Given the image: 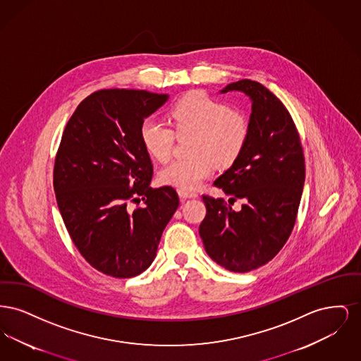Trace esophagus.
Wrapping results in <instances>:
<instances>
[{"mask_svg":"<svg viewBox=\"0 0 361 361\" xmlns=\"http://www.w3.org/2000/svg\"><path fill=\"white\" fill-rule=\"evenodd\" d=\"M178 195H180L181 200H187L189 197H196V195H192V193H184V192H181V190H178Z\"/></svg>","mask_w":361,"mask_h":361,"instance_id":"esophagus-1","label":"esophagus"}]
</instances>
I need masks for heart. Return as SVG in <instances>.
<instances>
[{"instance_id":"heart-1","label":"heart","mask_w":361,"mask_h":361,"mask_svg":"<svg viewBox=\"0 0 361 361\" xmlns=\"http://www.w3.org/2000/svg\"><path fill=\"white\" fill-rule=\"evenodd\" d=\"M177 137L193 135L189 159H176L159 172V183L184 193L197 188L212 173V161L231 165L240 157L250 134L245 112L203 92H192L174 104L171 111ZM139 137L146 153L165 162L172 154L174 135L171 128L154 119L140 124Z\"/></svg>"}]
</instances>
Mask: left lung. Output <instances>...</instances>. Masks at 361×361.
<instances>
[{
  "label": "left lung",
  "mask_w": 361,
  "mask_h": 361,
  "mask_svg": "<svg viewBox=\"0 0 361 361\" xmlns=\"http://www.w3.org/2000/svg\"><path fill=\"white\" fill-rule=\"evenodd\" d=\"M243 92L252 100L250 134L240 157L214 185L224 199L203 195L206 218L199 234L207 255L231 272L245 274L269 262L291 235L305 185V155L290 112L275 94L252 80L221 90Z\"/></svg>",
  "instance_id": "left-lung-1"
}]
</instances>
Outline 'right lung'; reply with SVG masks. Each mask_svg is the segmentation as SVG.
<instances>
[{"label":"right lung","mask_w":361,"mask_h":361,"mask_svg":"<svg viewBox=\"0 0 361 361\" xmlns=\"http://www.w3.org/2000/svg\"><path fill=\"white\" fill-rule=\"evenodd\" d=\"M168 94L103 89L71 115L54 165V190L71 240L104 275L128 279L154 261L178 207L172 187L153 189V165L140 124ZM142 201L144 206L130 204Z\"/></svg>","instance_id":"add662e5"}]
</instances>
